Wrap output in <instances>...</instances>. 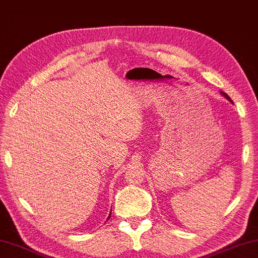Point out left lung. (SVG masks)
Returning <instances> with one entry per match:
<instances>
[{
  "instance_id": "8db88e82",
  "label": "left lung",
  "mask_w": 258,
  "mask_h": 258,
  "mask_svg": "<svg viewBox=\"0 0 258 258\" xmlns=\"http://www.w3.org/2000/svg\"><path fill=\"white\" fill-rule=\"evenodd\" d=\"M222 94H223V95H224V97H225L226 99H228V100H229L230 102H232V100H231V99H230V97H229V95H228V94H226V93H223V92H222Z\"/></svg>"
}]
</instances>
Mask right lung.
I'll list each match as a JSON object with an SVG mask.
<instances>
[{"label":"right lung","mask_w":258,"mask_h":258,"mask_svg":"<svg viewBox=\"0 0 258 258\" xmlns=\"http://www.w3.org/2000/svg\"><path fill=\"white\" fill-rule=\"evenodd\" d=\"M109 217H111V214H109V216H108V218H109ZM108 218H107V219H108Z\"/></svg>","instance_id":"obj_1"}]
</instances>
